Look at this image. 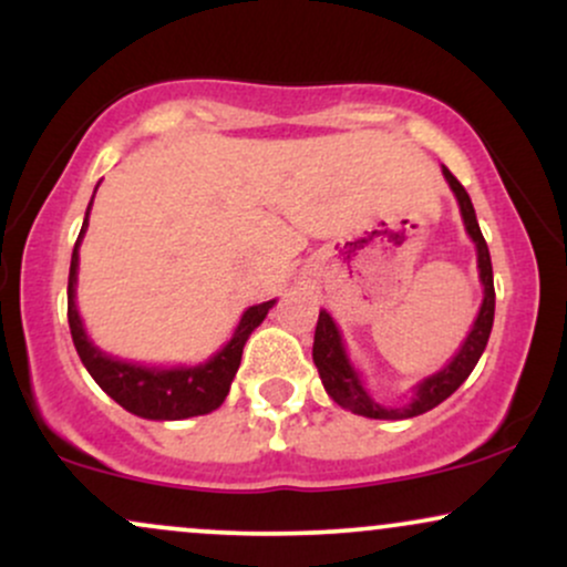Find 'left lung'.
<instances>
[{
    "label": "left lung",
    "instance_id": "obj_1",
    "mask_svg": "<svg viewBox=\"0 0 567 567\" xmlns=\"http://www.w3.org/2000/svg\"><path fill=\"white\" fill-rule=\"evenodd\" d=\"M447 184H451L455 199H458L461 216H464V226L470 231L472 243L477 245V269H480V282H483L485 296L483 306H480L477 320L472 324V333L466 336L464 347L458 349V354L447 362L440 373L429 375L413 389V400L408 405L400 408H386L381 402H375L370 392L362 383L360 373L351 368L347 349H343L341 333H338L333 317L328 311H320V320H317L315 330V349H311V357H315V365L320 370V379L324 383V392H328L341 408L351 410L357 415H365V419H383V421H400V419H413V415L426 413V410L437 408L440 402H445L455 389L461 386L470 373L477 365V360L483 357L487 347V338H491L493 328V311H496V290H493V266H491V252H487V243L480 231L477 216H474V207L466 188L458 184V178L442 167Z\"/></svg>",
    "mask_w": 567,
    "mask_h": 567
}]
</instances>
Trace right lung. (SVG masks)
I'll list each match as a JSON object with an SVG mask.
<instances>
[{
  "label": "right lung",
  "mask_w": 567,
  "mask_h": 567,
  "mask_svg": "<svg viewBox=\"0 0 567 567\" xmlns=\"http://www.w3.org/2000/svg\"><path fill=\"white\" fill-rule=\"evenodd\" d=\"M93 205V199H90ZM90 207L84 213V224L80 237H76L74 252H71V269H69V328L74 338L76 354H80L82 365L93 375L97 386L103 389L114 402L130 413L141 415V419L152 421H181L192 419V415H205L210 410L220 408V402L229 394V386L237 375L239 362H243L245 341L250 338L252 330L264 322L275 301H266L250 306L234 330L231 341L218 351L216 357L205 362V365L194 368H146L135 365V362L116 360V357L103 354L101 349L90 341L84 333V324L76 311V266H80V243L87 229Z\"/></svg>",
  "instance_id": "1"
}]
</instances>
